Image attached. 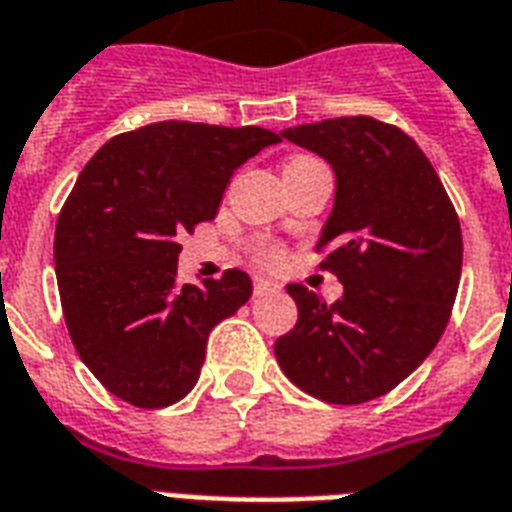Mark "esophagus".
Returning <instances> with one entry per match:
<instances>
[{"instance_id": "34e87169", "label": "esophagus", "mask_w": 512, "mask_h": 512, "mask_svg": "<svg viewBox=\"0 0 512 512\" xmlns=\"http://www.w3.org/2000/svg\"><path fill=\"white\" fill-rule=\"evenodd\" d=\"M282 287L271 279H255V295L257 298H263V295H273V292H279Z\"/></svg>"}]
</instances>
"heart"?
<instances>
[{
  "label": "heart",
  "mask_w": 512,
  "mask_h": 512,
  "mask_svg": "<svg viewBox=\"0 0 512 512\" xmlns=\"http://www.w3.org/2000/svg\"><path fill=\"white\" fill-rule=\"evenodd\" d=\"M292 161H298V158H292ZM257 257H260L263 263H276V260H279V252H276V249L263 247L260 252H257Z\"/></svg>",
  "instance_id": "b5f03b06"
}]
</instances>
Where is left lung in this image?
I'll list each match as a JSON object with an SVG mask.
<instances>
[{
	"label": "left lung",
	"instance_id": "left-lung-1",
	"mask_svg": "<svg viewBox=\"0 0 512 512\" xmlns=\"http://www.w3.org/2000/svg\"><path fill=\"white\" fill-rule=\"evenodd\" d=\"M284 139L335 171L319 268L343 298L287 284L298 322L273 351L284 376L317 400L360 405L392 392L446 330L462 276L459 217L419 144L376 117L284 128Z\"/></svg>",
	"mask_w": 512,
	"mask_h": 512
}]
</instances>
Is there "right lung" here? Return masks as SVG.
<instances>
[{"instance_id": "obj_1", "label": "right lung", "mask_w": 512, "mask_h": 512, "mask_svg": "<svg viewBox=\"0 0 512 512\" xmlns=\"http://www.w3.org/2000/svg\"><path fill=\"white\" fill-rule=\"evenodd\" d=\"M282 142L268 128L163 120L109 139L56 222V279L80 360L107 392L166 408L198 381L206 338L252 295L239 268L177 282L179 239L217 217L233 171Z\"/></svg>"}]
</instances>
